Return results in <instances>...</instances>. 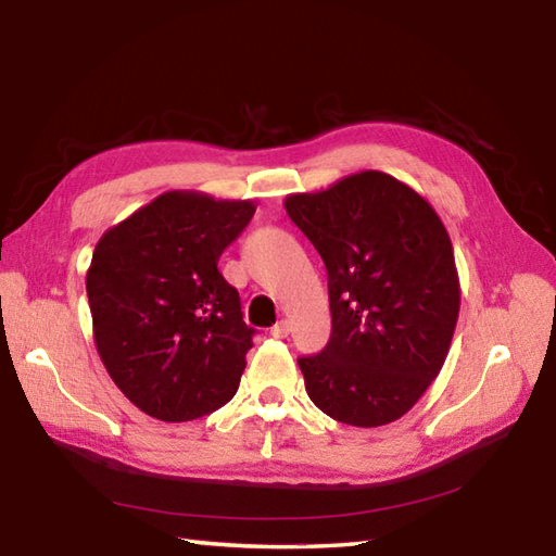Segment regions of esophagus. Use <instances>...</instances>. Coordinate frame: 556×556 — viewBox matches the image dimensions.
Wrapping results in <instances>:
<instances>
[{"instance_id":"obj_1","label":"esophagus","mask_w":556,"mask_h":556,"mask_svg":"<svg viewBox=\"0 0 556 556\" xmlns=\"http://www.w3.org/2000/svg\"><path fill=\"white\" fill-rule=\"evenodd\" d=\"M271 337H277V339L289 337V323L287 320H279L275 327H271Z\"/></svg>"}]
</instances>
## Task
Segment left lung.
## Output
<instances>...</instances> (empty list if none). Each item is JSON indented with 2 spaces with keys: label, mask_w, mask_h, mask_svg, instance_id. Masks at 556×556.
Masks as SVG:
<instances>
[{
  "label": "left lung",
  "mask_w": 556,
  "mask_h": 556,
  "mask_svg": "<svg viewBox=\"0 0 556 556\" xmlns=\"http://www.w3.org/2000/svg\"><path fill=\"white\" fill-rule=\"evenodd\" d=\"M327 267L332 334L299 358L313 404L339 422L399 420L440 375L458 320L454 248L428 200L361 172L285 203Z\"/></svg>",
  "instance_id": "1"
}]
</instances>
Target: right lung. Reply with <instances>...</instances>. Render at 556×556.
Returning a JSON list of instances; mask_svg holds the SVG:
<instances>
[{
    "mask_svg": "<svg viewBox=\"0 0 556 556\" xmlns=\"http://www.w3.org/2000/svg\"><path fill=\"white\" fill-rule=\"evenodd\" d=\"M253 212L251 200L169 191L98 241L86 277L96 346L148 416L195 420L239 389L255 329L217 263Z\"/></svg>",
    "mask_w": 556,
    "mask_h": 556,
    "instance_id": "1",
    "label": "right lung"
}]
</instances>
